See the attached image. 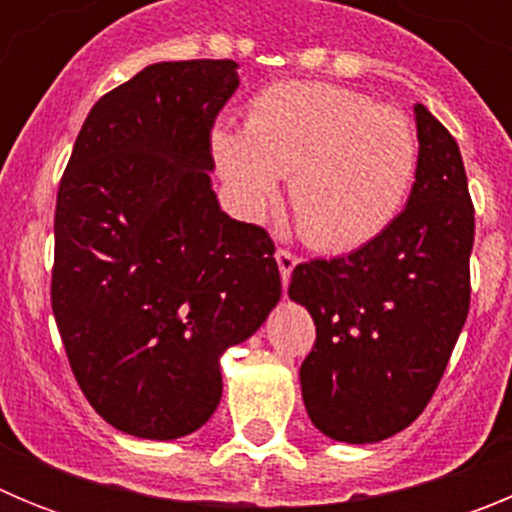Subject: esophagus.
<instances>
[{"mask_svg": "<svg viewBox=\"0 0 512 512\" xmlns=\"http://www.w3.org/2000/svg\"><path fill=\"white\" fill-rule=\"evenodd\" d=\"M274 259H277L279 274H282V282H284V287H287L289 277H292V269H295V266L300 264V259H297L295 253L289 251V248H277V253H274Z\"/></svg>", "mask_w": 512, "mask_h": 512, "instance_id": "1", "label": "esophagus"}]
</instances>
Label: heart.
I'll return each instance as SVG.
<instances>
[{
  "instance_id": "1",
  "label": "heart",
  "mask_w": 512,
  "mask_h": 512,
  "mask_svg": "<svg viewBox=\"0 0 512 512\" xmlns=\"http://www.w3.org/2000/svg\"><path fill=\"white\" fill-rule=\"evenodd\" d=\"M405 112L336 84L282 81L248 104L246 128H215L212 156L235 207L261 217L289 174V205L312 246L351 251L390 228L418 171Z\"/></svg>"
}]
</instances>
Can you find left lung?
Wrapping results in <instances>:
<instances>
[{"instance_id":"8db88e82","label":"left lung","mask_w":512,"mask_h":512,"mask_svg":"<svg viewBox=\"0 0 512 512\" xmlns=\"http://www.w3.org/2000/svg\"><path fill=\"white\" fill-rule=\"evenodd\" d=\"M418 171L392 225L348 256L297 264L289 300L315 320L300 366L310 420L333 441L377 443L436 392L469 312L474 207L459 146L415 104Z\"/></svg>"}]
</instances>
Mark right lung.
I'll list each match as a JSON object with an SVG mask.
<instances>
[{"label": "right lung", "instance_id": "obj_1", "mask_svg": "<svg viewBox=\"0 0 512 512\" xmlns=\"http://www.w3.org/2000/svg\"><path fill=\"white\" fill-rule=\"evenodd\" d=\"M235 61H164L104 94L56 200L51 302L71 372L117 431L171 441L223 395L220 356L282 297L274 243L225 215L210 133Z\"/></svg>", "mask_w": 512, "mask_h": 512}]
</instances>
